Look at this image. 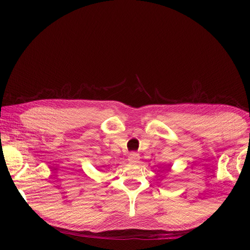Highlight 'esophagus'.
Here are the masks:
<instances>
[{"instance_id": "34e87169", "label": "esophagus", "mask_w": 250, "mask_h": 250, "mask_svg": "<svg viewBox=\"0 0 250 250\" xmlns=\"http://www.w3.org/2000/svg\"><path fill=\"white\" fill-rule=\"evenodd\" d=\"M139 160H140V157H139V155H137V153L132 152L129 155V162L130 163H137V162H139Z\"/></svg>"}]
</instances>
